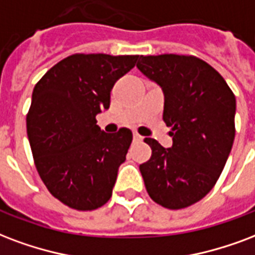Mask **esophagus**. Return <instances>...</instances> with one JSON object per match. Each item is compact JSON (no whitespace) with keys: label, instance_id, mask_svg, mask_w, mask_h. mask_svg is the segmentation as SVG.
I'll list each match as a JSON object with an SVG mask.
<instances>
[{"label":"esophagus","instance_id":"esophagus-1","mask_svg":"<svg viewBox=\"0 0 255 255\" xmlns=\"http://www.w3.org/2000/svg\"><path fill=\"white\" fill-rule=\"evenodd\" d=\"M133 140L141 141V140H143V136H140L139 133H137V132H135V133H133Z\"/></svg>","mask_w":255,"mask_h":255}]
</instances>
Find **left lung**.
<instances>
[{"instance_id": "left-lung-1", "label": "left lung", "mask_w": 255, "mask_h": 255, "mask_svg": "<svg viewBox=\"0 0 255 255\" xmlns=\"http://www.w3.org/2000/svg\"><path fill=\"white\" fill-rule=\"evenodd\" d=\"M141 73L164 92L163 120L172 147L145 137L151 158L140 164L153 202L179 210L205 198L226 164L236 136V96L210 64L191 54L140 56Z\"/></svg>"}]
</instances>
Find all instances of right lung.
<instances>
[{
    "label": "right lung",
    "instance_id": "right-lung-1",
    "mask_svg": "<svg viewBox=\"0 0 255 255\" xmlns=\"http://www.w3.org/2000/svg\"><path fill=\"white\" fill-rule=\"evenodd\" d=\"M137 58V54H72L34 85L26 115L34 164L50 194L71 209L96 210L112 197L132 132L120 128L107 133L96 124V115L110 108L115 83L135 67Z\"/></svg>",
    "mask_w": 255,
    "mask_h": 255
}]
</instances>
